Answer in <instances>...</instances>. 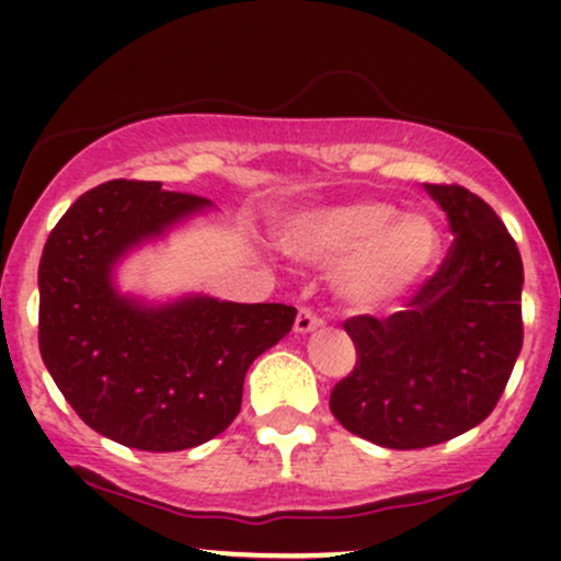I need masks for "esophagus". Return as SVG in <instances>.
<instances>
[{
  "label": "esophagus",
  "mask_w": 561,
  "mask_h": 561,
  "mask_svg": "<svg viewBox=\"0 0 561 561\" xmlns=\"http://www.w3.org/2000/svg\"><path fill=\"white\" fill-rule=\"evenodd\" d=\"M319 327H321V319L317 317V313H313L311 308H300L298 317H295V327H293V330L298 332V334H308V332L319 330Z\"/></svg>",
  "instance_id": "esophagus-1"
}]
</instances>
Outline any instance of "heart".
I'll use <instances>...</instances> for the list:
<instances>
[{
  "mask_svg": "<svg viewBox=\"0 0 561 561\" xmlns=\"http://www.w3.org/2000/svg\"><path fill=\"white\" fill-rule=\"evenodd\" d=\"M293 259L336 266L334 289L358 313L401 306L433 274L443 250L437 221L424 210H398L379 197L319 205L295 218L282 234Z\"/></svg>",
  "mask_w": 561,
  "mask_h": 561,
  "instance_id": "b5f03b06",
  "label": "heart"
}]
</instances>
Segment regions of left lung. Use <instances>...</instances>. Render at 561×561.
Instances as JSON below:
<instances>
[{"instance_id": "8db88e82", "label": "left lung", "mask_w": 561, "mask_h": 561, "mask_svg": "<svg viewBox=\"0 0 561 561\" xmlns=\"http://www.w3.org/2000/svg\"><path fill=\"white\" fill-rule=\"evenodd\" d=\"M424 190L446 214L454 244L405 311L345 321L358 362L330 398L347 433L396 450L437 446L478 427L523 351L517 242L465 186Z\"/></svg>"}]
</instances>
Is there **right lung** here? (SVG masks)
I'll list each match as a JSON object with an SVG mask.
<instances>
[{
  "label": "right lung",
  "instance_id": "1",
  "mask_svg": "<svg viewBox=\"0 0 561 561\" xmlns=\"http://www.w3.org/2000/svg\"><path fill=\"white\" fill-rule=\"evenodd\" d=\"M208 210V197L115 179L76 199L44 244V366L76 414L121 446L165 454L221 435L250 364L293 330L285 302L147 300L118 287L126 255Z\"/></svg>",
  "mask_w": 561,
  "mask_h": 561
}]
</instances>
